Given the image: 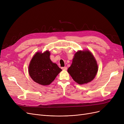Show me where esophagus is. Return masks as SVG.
Instances as JSON below:
<instances>
[{
  "label": "esophagus",
  "mask_w": 124,
  "mask_h": 124,
  "mask_svg": "<svg viewBox=\"0 0 124 124\" xmlns=\"http://www.w3.org/2000/svg\"><path fill=\"white\" fill-rule=\"evenodd\" d=\"M62 69L63 70H66L67 69V68L66 67H62Z\"/></svg>",
  "instance_id": "obj_1"
}]
</instances>
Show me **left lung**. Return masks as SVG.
Here are the masks:
<instances>
[{
    "mask_svg": "<svg viewBox=\"0 0 124 124\" xmlns=\"http://www.w3.org/2000/svg\"><path fill=\"white\" fill-rule=\"evenodd\" d=\"M98 66L94 56L88 50L78 51L74 54L68 72L80 85L87 84L94 79Z\"/></svg>",
    "mask_w": 124,
    "mask_h": 124,
    "instance_id": "8db88e82",
    "label": "left lung"
}]
</instances>
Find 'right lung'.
Instances as JSON below:
<instances>
[{"label":"right lung","mask_w":124,"mask_h":124,"mask_svg":"<svg viewBox=\"0 0 124 124\" xmlns=\"http://www.w3.org/2000/svg\"><path fill=\"white\" fill-rule=\"evenodd\" d=\"M50 52H38L33 56L28 66V72L32 80L41 85H50L62 70L52 62Z\"/></svg>","instance_id":"1"}]
</instances>
